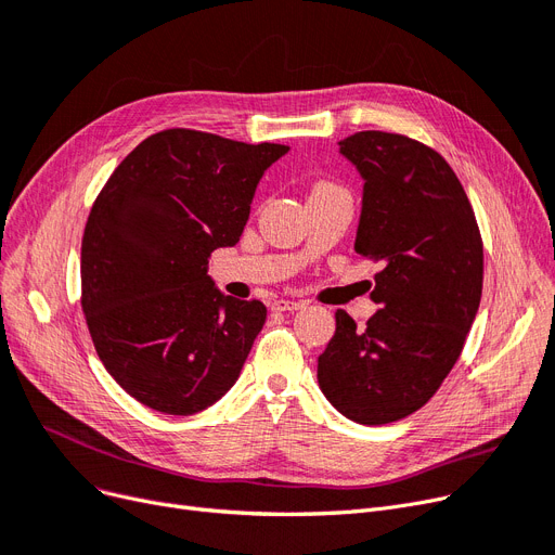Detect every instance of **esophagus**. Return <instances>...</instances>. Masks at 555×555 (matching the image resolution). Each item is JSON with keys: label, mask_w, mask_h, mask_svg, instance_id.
I'll list each match as a JSON object with an SVG mask.
<instances>
[{"label": "esophagus", "mask_w": 555, "mask_h": 555, "mask_svg": "<svg viewBox=\"0 0 555 555\" xmlns=\"http://www.w3.org/2000/svg\"><path fill=\"white\" fill-rule=\"evenodd\" d=\"M306 308V301H289V299H276L272 304V310L274 312H295V310H301Z\"/></svg>", "instance_id": "obj_1"}]
</instances>
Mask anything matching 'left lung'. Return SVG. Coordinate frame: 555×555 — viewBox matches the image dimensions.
Wrapping results in <instances>:
<instances>
[{"instance_id":"8db88e82","label":"left lung","mask_w":555,"mask_h":555,"mask_svg":"<svg viewBox=\"0 0 555 555\" xmlns=\"http://www.w3.org/2000/svg\"><path fill=\"white\" fill-rule=\"evenodd\" d=\"M362 186L356 251L383 262L358 328L335 312L317 380L339 414L387 425L414 414L461 356L481 301L483 247L473 207L450 164L427 145L366 130L339 141Z\"/></svg>"}]
</instances>
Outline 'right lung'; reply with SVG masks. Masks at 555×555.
<instances>
[{
  "instance_id": "obj_1",
  "label": "right lung",
  "mask_w": 555,
  "mask_h": 555,
  "mask_svg": "<svg viewBox=\"0 0 555 555\" xmlns=\"http://www.w3.org/2000/svg\"><path fill=\"white\" fill-rule=\"evenodd\" d=\"M287 151L172 128L143 139L99 193L80 304L107 373L151 410L191 416L236 385L268 310L220 293L209 256L241 241L262 172Z\"/></svg>"
}]
</instances>
